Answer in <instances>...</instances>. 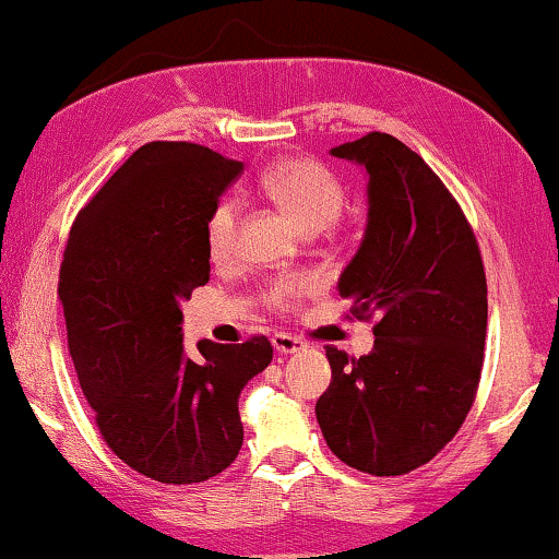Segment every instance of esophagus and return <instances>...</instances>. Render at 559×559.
I'll use <instances>...</instances> for the list:
<instances>
[{"instance_id":"esophagus-1","label":"esophagus","mask_w":559,"mask_h":559,"mask_svg":"<svg viewBox=\"0 0 559 559\" xmlns=\"http://www.w3.org/2000/svg\"><path fill=\"white\" fill-rule=\"evenodd\" d=\"M272 346L277 354H285V356H293V354H300L308 346H305V341L297 338V335H287V333H274L272 335Z\"/></svg>"}]
</instances>
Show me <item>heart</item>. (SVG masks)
Segmentation results:
<instances>
[{
    "mask_svg": "<svg viewBox=\"0 0 559 559\" xmlns=\"http://www.w3.org/2000/svg\"><path fill=\"white\" fill-rule=\"evenodd\" d=\"M262 190L277 203L302 231H320L341 216L346 203V188L338 175L320 165L318 159H280L262 175ZM236 226H239V201L231 195L221 198L205 218V249L213 262H224L234 251ZM316 280L310 274H280L266 287V300L287 308L312 293Z\"/></svg>",
    "mask_w": 559,
    "mask_h": 559,
    "instance_id": "b5f03b06",
    "label": "heart"
}]
</instances>
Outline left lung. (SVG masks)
<instances>
[{
  "instance_id": "1",
  "label": "left lung",
  "mask_w": 559,
  "mask_h": 559,
  "mask_svg": "<svg viewBox=\"0 0 559 559\" xmlns=\"http://www.w3.org/2000/svg\"><path fill=\"white\" fill-rule=\"evenodd\" d=\"M333 157L361 165L366 228L338 277L356 318L377 316L373 350L325 348L316 404L328 448L350 468L402 476L432 461L473 407L486 343V274L461 205L417 152L371 132Z\"/></svg>"
}]
</instances>
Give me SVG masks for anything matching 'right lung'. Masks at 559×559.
<instances>
[{
  "label": "right lung",
  "instance_id": "right-lung-1",
  "mask_svg": "<svg viewBox=\"0 0 559 559\" xmlns=\"http://www.w3.org/2000/svg\"><path fill=\"white\" fill-rule=\"evenodd\" d=\"M243 163L150 142L79 213L60 264L81 392L106 445L159 484H201L239 455L241 389L272 361L264 335L182 346V310L211 277L205 218Z\"/></svg>",
  "mask_w": 559,
  "mask_h": 559
}]
</instances>
